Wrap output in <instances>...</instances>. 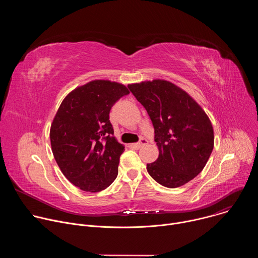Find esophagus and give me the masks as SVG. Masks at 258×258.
<instances>
[{
	"mask_svg": "<svg viewBox=\"0 0 258 258\" xmlns=\"http://www.w3.org/2000/svg\"><path fill=\"white\" fill-rule=\"evenodd\" d=\"M146 144H148V141H147L146 139H144V138H142L141 140H140V142L139 143H136V144H132L131 145V147H133V148H137V149H139V148H142L143 146H145Z\"/></svg>",
	"mask_w": 258,
	"mask_h": 258,
	"instance_id": "1",
	"label": "esophagus"
}]
</instances>
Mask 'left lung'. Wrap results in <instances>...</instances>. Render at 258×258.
Here are the masks:
<instances>
[{
  "instance_id": "8db88e82",
  "label": "left lung",
  "mask_w": 258,
  "mask_h": 258,
  "mask_svg": "<svg viewBox=\"0 0 258 258\" xmlns=\"http://www.w3.org/2000/svg\"><path fill=\"white\" fill-rule=\"evenodd\" d=\"M145 107L154 126L159 156L147 171L160 185L177 188L197 176L214 145L211 121L182 89L164 80L127 86Z\"/></svg>"
}]
</instances>
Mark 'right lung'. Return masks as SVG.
I'll use <instances>...</instances> for the list:
<instances>
[{"label":"right lung","instance_id":"1","mask_svg":"<svg viewBox=\"0 0 258 258\" xmlns=\"http://www.w3.org/2000/svg\"><path fill=\"white\" fill-rule=\"evenodd\" d=\"M130 94L121 84L92 81L71 91L53 119L50 140L65 177L86 192H100L114 181L124 146L109 120L111 107Z\"/></svg>","mask_w":258,"mask_h":258}]
</instances>
